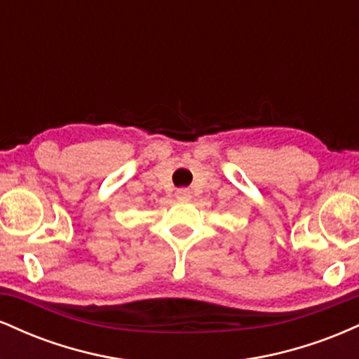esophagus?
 I'll use <instances>...</instances> for the list:
<instances>
[{"instance_id":"1","label":"esophagus","mask_w":359,"mask_h":359,"mask_svg":"<svg viewBox=\"0 0 359 359\" xmlns=\"http://www.w3.org/2000/svg\"><path fill=\"white\" fill-rule=\"evenodd\" d=\"M175 196L179 197V199H189V197H191V191H189V189H185V187L177 189Z\"/></svg>"}]
</instances>
